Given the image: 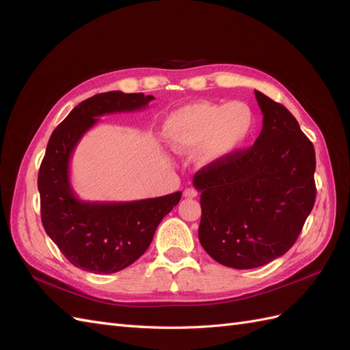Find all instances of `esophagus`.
<instances>
[{
  "instance_id": "esophagus-1",
  "label": "esophagus",
  "mask_w": 350,
  "mask_h": 350,
  "mask_svg": "<svg viewBox=\"0 0 350 350\" xmlns=\"http://www.w3.org/2000/svg\"><path fill=\"white\" fill-rule=\"evenodd\" d=\"M198 196V193H197V189H194V188H185L184 189V197L185 198H196Z\"/></svg>"
}]
</instances>
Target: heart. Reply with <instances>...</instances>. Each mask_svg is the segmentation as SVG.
Returning <instances> with one entry per match:
<instances>
[{
	"label": "heart",
	"mask_w": 350,
	"mask_h": 350,
	"mask_svg": "<svg viewBox=\"0 0 350 350\" xmlns=\"http://www.w3.org/2000/svg\"><path fill=\"white\" fill-rule=\"evenodd\" d=\"M256 130V115L247 103L194 102L167 116L163 135L178 153L196 150L198 165L208 166L238 153Z\"/></svg>",
	"instance_id": "obj_1"
}]
</instances>
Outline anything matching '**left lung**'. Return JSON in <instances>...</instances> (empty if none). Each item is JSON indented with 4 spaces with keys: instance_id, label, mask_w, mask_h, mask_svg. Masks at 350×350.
Returning a JSON list of instances; mask_svg holds the SVG:
<instances>
[{
    "instance_id": "left-lung-1",
    "label": "left lung",
    "mask_w": 350,
    "mask_h": 350,
    "mask_svg": "<svg viewBox=\"0 0 350 350\" xmlns=\"http://www.w3.org/2000/svg\"><path fill=\"white\" fill-rule=\"evenodd\" d=\"M256 92L262 129L256 143L201 167L198 239L232 269H256L288 252L315 203V152L283 105Z\"/></svg>"
}]
</instances>
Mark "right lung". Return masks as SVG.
<instances>
[{
	"label": "right lung",
	"instance_id": "obj_1",
	"mask_svg": "<svg viewBox=\"0 0 350 350\" xmlns=\"http://www.w3.org/2000/svg\"><path fill=\"white\" fill-rule=\"evenodd\" d=\"M153 99L118 90L94 94L67 115L48 142L38 175L42 224L66 258L84 271L111 274L129 267L181 200V193H174L137 201H84L71 187V156L99 116L140 111Z\"/></svg>",
	"mask_w": 350,
	"mask_h": 350
}]
</instances>
